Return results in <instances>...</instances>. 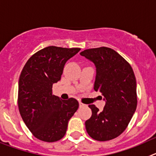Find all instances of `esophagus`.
<instances>
[{
    "instance_id": "esophagus-1",
    "label": "esophagus",
    "mask_w": 156,
    "mask_h": 156,
    "mask_svg": "<svg viewBox=\"0 0 156 156\" xmlns=\"http://www.w3.org/2000/svg\"><path fill=\"white\" fill-rule=\"evenodd\" d=\"M79 105H80V107H84V106H86V105L83 104V103L82 102H80Z\"/></svg>"
}]
</instances>
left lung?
Segmentation results:
<instances>
[{
    "instance_id": "8db88e82",
    "label": "left lung",
    "mask_w": 156,
    "mask_h": 156,
    "mask_svg": "<svg viewBox=\"0 0 156 156\" xmlns=\"http://www.w3.org/2000/svg\"><path fill=\"white\" fill-rule=\"evenodd\" d=\"M96 67L94 90L103 95L105 105L99 111L89 105L92 111L85 122L87 132L94 140L114 139L126 129L137 108V83L131 66L119 54L106 47L80 52Z\"/></svg>"
}]
</instances>
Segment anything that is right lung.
Here are the masks:
<instances>
[{"mask_svg":"<svg viewBox=\"0 0 156 156\" xmlns=\"http://www.w3.org/2000/svg\"><path fill=\"white\" fill-rule=\"evenodd\" d=\"M80 48L49 46L30 57L19 80L20 115L35 137L54 142L65 136L68 122L79 108L76 99L62 100L52 94V86L61 80L65 64Z\"/></svg>","mask_w":156,"mask_h":156,"instance_id":"right-lung-1","label":"right lung"}]
</instances>
